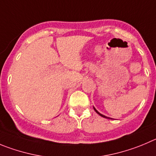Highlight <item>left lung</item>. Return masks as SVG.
<instances>
[{"label": "left lung", "mask_w": 156, "mask_h": 156, "mask_svg": "<svg viewBox=\"0 0 156 156\" xmlns=\"http://www.w3.org/2000/svg\"><path fill=\"white\" fill-rule=\"evenodd\" d=\"M93 108H94V111L96 112V113H98V115H99L100 116H101V117H103V118H105V119H112V118H109V117H107V116H105V115H102V114H101V113L100 112H98V111H97V110H96V108L94 107H93Z\"/></svg>", "instance_id": "left-lung-1"}]
</instances>
